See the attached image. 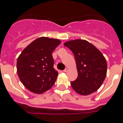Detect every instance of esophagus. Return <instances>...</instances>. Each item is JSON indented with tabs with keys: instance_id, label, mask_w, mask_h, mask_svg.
<instances>
[{
	"instance_id": "1",
	"label": "esophagus",
	"mask_w": 123,
	"mask_h": 123,
	"mask_svg": "<svg viewBox=\"0 0 123 123\" xmlns=\"http://www.w3.org/2000/svg\"><path fill=\"white\" fill-rule=\"evenodd\" d=\"M68 69H68V68H66V69H64V70L63 71H64V72H65V73H66V72H67V71H68Z\"/></svg>"
}]
</instances>
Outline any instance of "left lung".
Returning <instances> with one entry per match:
<instances>
[{
  "mask_svg": "<svg viewBox=\"0 0 123 123\" xmlns=\"http://www.w3.org/2000/svg\"><path fill=\"white\" fill-rule=\"evenodd\" d=\"M74 54L78 77L71 82L77 93L88 95L96 91L107 75V64L99 50L88 41L76 39L64 43Z\"/></svg>",
  "mask_w": 123,
  "mask_h": 123,
  "instance_id": "obj_1",
  "label": "left lung"
}]
</instances>
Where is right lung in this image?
Returning a JSON list of instances; mask_svg holds the SVG:
<instances>
[{
    "instance_id": "1",
    "label": "right lung",
    "mask_w": 123,
    "mask_h": 123,
    "mask_svg": "<svg viewBox=\"0 0 123 123\" xmlns=\"http://www.w3.org/2000/svg\"><path fill=\"white\" fill-rule=\"evenodd\" d=\"M61 43L59 39L41 37L22 51L17 60V73L27 89L41 94L54 86L58 72L54 68L52 54Z\"/></svg>"
}]
</instances>
